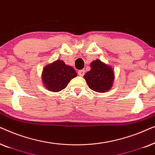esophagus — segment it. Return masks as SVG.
Here are the masks:
<instances>
[{"label":"esophagus","instance_id":"esophagus-1","mask_svg":"<svg viewBox=\"0 0 155 155\" xmlns=\"http://www.w3.org/2000/svg\"><path fill=\"white\" fill-rule=\"evenodd\" d=\"M84 74H85V71H84V69L79 70V71H78V74H79L80 76H83L84 75Z\"/></svg>","mask_w":155,"mask_h":155}]
</instances>
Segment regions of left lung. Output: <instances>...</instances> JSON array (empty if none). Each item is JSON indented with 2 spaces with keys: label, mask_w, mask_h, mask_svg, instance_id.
I'll use <instances>...</instances> for the list:
<instances>
[{
  "label": "left lung",
  "mask_w": 155,
  "mask_h": 155,
  "mask_svg": "<svg viewBox=\"0 0 155 155\" xmlns=\"http://www.w3.org/2000/svg\"><path fill=\"white\" fill-rule=\"evenodd\" d=\"M90 67V71L84 76L88 87L98 93L108 91L113 86L115 78L113 68L100 59L93 61Z\"/></svg>",
  "instance_id": "1"
}]
</instances>
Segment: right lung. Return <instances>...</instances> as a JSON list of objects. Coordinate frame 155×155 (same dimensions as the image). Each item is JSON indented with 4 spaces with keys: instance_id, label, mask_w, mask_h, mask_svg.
I'll use <instances>...</instances> for the list:
<instances>
[{
    "instance_id": "right-lung-1",
    "label": "right lung",
    "mask_w": 155,
    "mask_h": 155,
    "mask_svg": "<svg viewBox=\"0 0 155 155\" xmlns=\"http://www.w3.org/2000/svg\"><path fill=\"white\" fill-rule=\"evenodd\" d=\"M77 73L71 66L64 61L57 59L45 66L42 73V81L44 86L49 91H61L67 87L68 84Z\"/></svg>"
}]
</instances>
